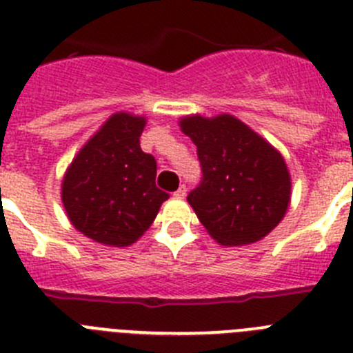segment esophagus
<instances>
[{
	"label": "esophagus",
	"mask_w": 353,
	"mask_h": 353,
	"mask_svg": "<svg viewBox=\"0 0 353 353\" xmlns=\"http://www.w3.org/2000/svg\"><path fill=\"white\" fill-rule=\"evenodd\" d=\"M185 194H187V187H185V185H180L179 189H176V191L173 192L174 198H180V199L185 198Z\"/></svg>",
	"instance_id": "esophagus-1"
}]
</instances>
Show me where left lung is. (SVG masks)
Masks as SVG:
<instances>
[{
    "label": "left lung",
    "mask_w": 353,
    "mask_h": 353,
    "mask_svg": "<svg viewBox=\"0 0 353 353\" xmlns=\"http://www.w3.org/2000/svg\"><path fill=\"white\" fill-rule=\"evenodd\" d=\"M183 132L198 146L201 180L187 201L223 245L252 244L279 224L290 203L283 157L230 114L187 117Z\"/></svg>",
    "instance_id": "1"
}]
</instances>
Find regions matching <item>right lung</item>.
I'll return each mask as SVG.
<instances>
[{"label": "right lung", "instance_id": "obj_1", "mask_svg": "<svg viewBox=\"0 0 353 353\" xmlns=\"http://www.w3.org/2000/svg\"><path fill=\"white\" fill-rule=\"evenodd\" d=\"M145 123L141 117L113 114L65 174L61 198L68 219L95 242L130 245L170 198L155 185V157L139 146Z\"/></svg>", "mask_w": 353, "mask_h": 353}]
</instances>
